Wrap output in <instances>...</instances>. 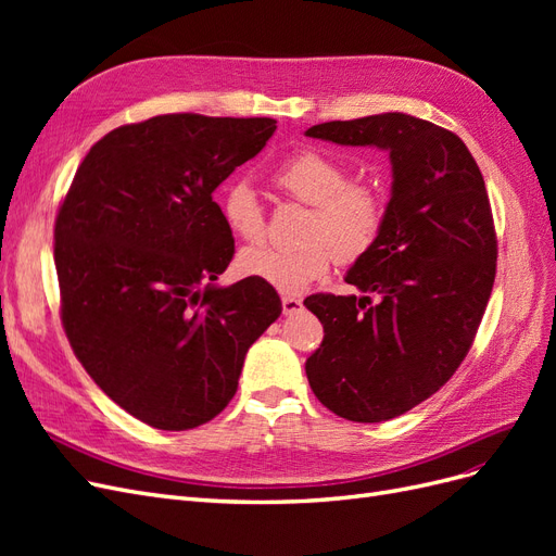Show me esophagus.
<instances>
[{"label":"esophagus","instance_id":"34e87169","mask_svg":"<svg viewBox=\"0 0 556 556\" xmlns=\"http://www.w3.org/2000/svg\"><path fill=\"white\" fill-rule=\"evenodd\" d=\"M304 311V304L294 296H282V315H296Z\"/></svg>","mask_w":556,"mask_h":556}]
</instances>
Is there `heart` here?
<instances>
[{"label":"heart","instance_id":"obj_1","mask_svg":"<svg viewBox=\"0 0 556 556\" xmlns=\"http://www.w3.org/2000/svg\"><path fill=\"white\" fill-rule=\"evenodd\" d=\"M276 188L311 206L294 248H248L239 255L243 276L282 294L304 292L323 278L333 260L355 264L371 252L384 229V197L366 182H352L350 169L323 150H299L274 172ZM220 215L233 237L262 243L264 211L255 190L237 180L220 194Z\"/></svg>","mask_w":556,"mask_h":556}]
</instances>
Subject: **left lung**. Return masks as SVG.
<instances>
[{
  "mask_svg": "<svg viewBox=\"0 0 556 556\" xmlns=\"http://www.w3.org/2000/svg\"><path fill=\"white\" fill-rule=\"evenodd\" d=\"M306 137L390 153L384 229L345 276L378 301H304L325 327L306 359L313 394L350 422H384L439 392L473 345L496 276L490 197L457 134L406 113L323 123Z\"/></svg>",
  "mask_w": 556,
  "mask_h": 556,
  "instance_id": "left-lung-1",
  "label": "left lung"
}]
</instances>
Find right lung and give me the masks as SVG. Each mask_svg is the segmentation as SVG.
Listing matches in <instances>:
<instances>
[{
  "label": "right lung",
  "instance_id": "obj_1",
  "mask_svg": "<svg viewBox=\"0 0 556 556\" xmlns=\"http://www.w3.org/2000/svg\"><path fill=\"white\" fill-rule=\"evenodd\" d=\"M274 117L169 113L123 125L80 162L55 217L60 317L117 406L185 431L237 394L248 348L282 313L271 285L215 280L233 239L213 190L255 157Z\"/></svg>",
  "mask_w": 556,
  "mask_h": 556
}]
</instances>
